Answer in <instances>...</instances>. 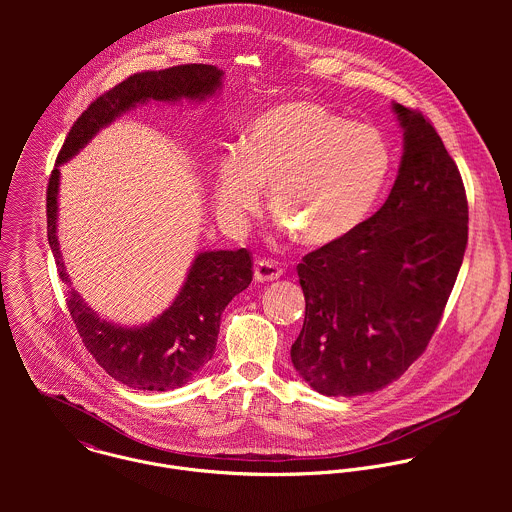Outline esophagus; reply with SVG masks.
I'll list each match as a JSON object with an SVG mask.
<instances>
[{
  "mask_svg": "<svg viewBox=\"0 0 512 512\" xmlns=\"http://www.w3.org/2000/svg\"><path fill=\"white\" fill-rule=\"evenodd\" d=\"M284 274L282 266L276 260L268 258H258L254 262V280L256 282H274Z\"/></svg>",
  "mask_w": 512,
  "mask_h": 512,
  "instance_id": "esophagus-1",
  "label": "esophagus"
}]
</instances>
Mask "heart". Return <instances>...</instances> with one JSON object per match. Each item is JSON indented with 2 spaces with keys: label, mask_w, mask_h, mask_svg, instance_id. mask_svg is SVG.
<instances>
[{
  "label": "heart",
  "mask_w": 512,
  "mask_h": 512,
  "mask_svg": "<svg viewBox=\"0 0 512 512\" xmlns=\"http://www.w3.org/2000/svg\"><path fill=\"white\" fill-rule=\"evenodd\" d=\"M390 171V147L370 124L345 122L321 104L295 100L260 114L240 151L220 155L215 175L219 219L240 228L262 203L309 246L349 236L374 207Z\"/></svg>",
  "instance_id": "obj_1"
}]
</instances>
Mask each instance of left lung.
<instances>
[{
    "label": "left lung",
    "mask_w": 512,
    "mask_h": 512,
    "mask_svg": "<svg viewBox=\"0 0 512 512\" xmlns=\"http://www.w3.org/2000/svg\"><path fill=\"white\" fill-rule=\"evenodd\" d=\"M392 110L404 151L386 203L297 264L305 319L292 363L325 396L376 392L426 351L467 246L455 161L420 112Z\"/></svg>",
    "instance_id": "left-lung-1"
}]
</instances>
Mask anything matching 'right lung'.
I'll return each mask as SVG.
<instances>
[{
    "instance_id": "right-lung-1",
    "label": "right lung",
    "mask_w": 512,
    "mask_h": 512,
    "mask_svg": "<svg viewBox=\"0 0 512 512\" xmlns=\"http://www.w3.org/2000/svg\"><path fill=\"white\" fill-rule=\"evenodd\" d=\"M224 73L213 65H179L132 74L96 98L74 122L47 187V238L59 276L69 286L67 305L84 347L114 380L134 390H173L187 384L217 349L220 315L252 282L246 248L199 252L173 303L140 327H122L100 315L71 286L59 248V165L73 159L102 128L138 104L201 102L215 96Z\"/></svg>"
}]
</instances>
